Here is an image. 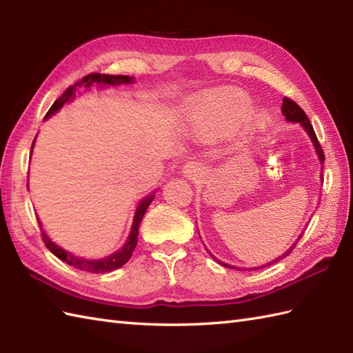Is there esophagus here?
Instances as JSON below:
<instances>
[{
    "instance_id": "1",
    "label": "esophagus",
    "mask_w": 353,
    "mask_h": 353,
    "mask_svg": "<svg viewBox=\"0 0 353 353\" xmlns=\"http://www.w3.org/2000/svg\"><path fill=\"white\" fill-rule=\"evenodd\" d=\"M201 171H203V167H201V163L197 161H191L186 165H183V168H182V172L186 177H196L200 174Z\"/></svg>"
}]
</instances>
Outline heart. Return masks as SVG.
Segmentation results:
<instances>
[{"instance_id":"b5f03b06","label":"heart","mask_w":353,"mask_h":353,"mask_svg":"<svg viewBox=\"0 0 353 353\" xmlns=\"http://www.w3.org/2000/svg\"><path fill=\"white\" fill-rule=\"evenodd\" d=\"M250 99L235 89H223L200 94L190 101L188 115L199 129L221 133L229 130L247 115ZM267 118L259 114L254 118V125H264Z\"/></svg>"}]
</instances>
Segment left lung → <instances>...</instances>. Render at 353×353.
<instances>
[{
	"label": "left lung",
	"instance_id": "obj_1",
	"mask_svg": "<svg viewBox=\"0 0 353 353\" xmlns=\"http://www.w3.org/2000/svg\"><path fill=\"white\" fill-rule=\"evenodd\" d=\"M281 110H282V115L288 119V121H292V123H301L303 127H305V130L308 132V134L311 137V139H312V142H314V145H316V150H317V153H319V157H320V162H325V153H323V148H321V145H320V142H319V139H317V134H316V132H314V129H312V124H311V121H310V118L306 117V114L303 112V109L299 106V104L294 101V100H291V99H288V97H283V101H282V108H281ZM302 238V235L297 238V241L292 244L290 249L285 252L282 256H279V258H276V261H273V262H268L267 265H272V264H274V262H277V261H281V259H283V258H287L288 254L292 252V249H294L296 247V244L299 243V239ZM223 264V262H221ZM224 267H229V268H234V267H230V265H228V264H223ZM267 265H264V267H267Z\"/></svg>",
	"mask_w": 353,
	"mask_h": 353
}]
</instances>
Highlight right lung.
<instances>
[{
	"mask_svg": "<svg viewBox=\"0 0 353 353\" xmlns=\"http://www.w3.org/2000/svg\"><path fill=\"white\" fill-rule=\"evenodd\" d=\"M133 80V77L129 76H112V74H100V72H91L85 76L81 80L76 81V85L70 86L66 91L59 97V99L52 103V106L50 108V110L47 112V115L45 118L51 117L54 112H57L61 109L66 101H70L74 95H76V89L77 86H91L92 83L97 85H119V83H130ZM34 142V141H33ZM154 199V194H150L144 200L141 201L138 209H137V214H134V219H133V224H132V230H130V235L129 239H127V243L124 244L123 249H119L118 252L112 253L110 256L108 258H103V259H95V261H89V259H83V258H77L74 256L72 253L65 252L61 247H57L54 243L51 241V239L45 235V232H41V236H42V241L43 244L47 245V249L52 253L56 254L59 259H62L66 264H70L71 267H76L79 270H83V272H89V273H108L112 272V270H117L119 267H123L127 261L132 258V253L134 250V247H137L138 243V230H139V224L142 221V216H144L147 208L150 206ZM39 228L41 223H39Z\"/></svg>",
	"mask_w": 353,
	"mask_h": 353,
	"instance_id": "add662e5",
	"label": "right lung"
}]
</instances>
